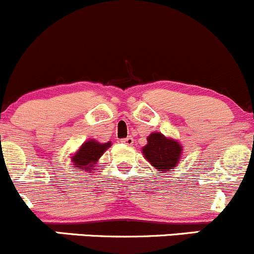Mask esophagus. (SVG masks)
<instances>
[{"label":"esophagus","mask_w":254,"mask_h":254,"mask_svg":"<svg viewBox=\"0 0 254 254\" xmlns=\"http://www.w3.org/2000/svg\"><path fill=\"white\" fill-rule=\"evenodd\" d=\"M122 142L125 145H132L134 144V139H132L131 136H127V137H125V139H123Z\"/></svg>","instance_id":"34e87169"}]
</instances>
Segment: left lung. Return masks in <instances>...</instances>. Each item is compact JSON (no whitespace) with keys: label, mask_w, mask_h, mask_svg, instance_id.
<instances>
[{"label":"left lung","mask_w":254,"mask_h":254,"mask_svg":"<svg viewBox=\"0 0 254 254\" xmlns=\"http://www.w3.org/2000/svg\"><path fill=\"white\" fill-rule=\"evenodd\" d=\"M145 159L161 172L172 171L181 157L182 146L179 141L166 137L161 132H151L147 144L141 149Z\"/></svg>","instance_id":"1"}]
</instances>
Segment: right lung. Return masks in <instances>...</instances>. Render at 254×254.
Returning <instances> with one entry per match:
<instances>
[{
    "label": "right lung",
    "mask_w": 254,
    "mask_h": 254,
    "mask_svg": "<svg viewBox=\"0 0 254 254\" xmlns=\"http://www.w3.org/2000/svg\"><path fill=\"white\" fill-rule=\"evenodd\" d=\"M110 146H112V142L110 141L102 144V142L97 141V140H88L79 147V150L75 154H73L70 159H72V162L74 164V167H78L83 172L90 171L97 165L100 156Z\"/></svg>",
    "instance_id": "add662e5"
}]
</instances>
